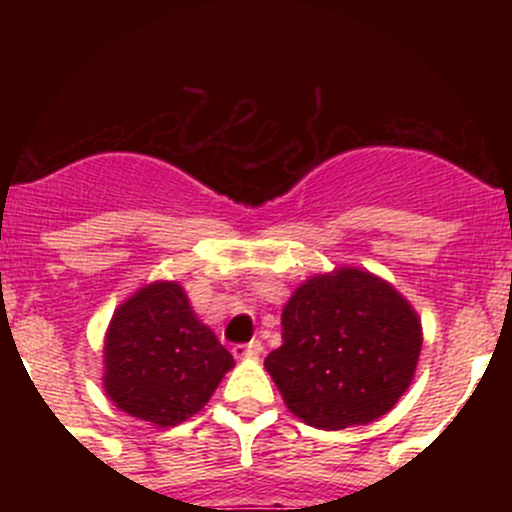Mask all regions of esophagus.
<instances>
[{"mask_svg": "<svg viewBox=\"0 0 512 512\" xmlns=\"http://www.w3.org/2000/svg\"><path fill=\"white\" fill-rule=\"evenodd\" d=\"M232 354H235V359H252V356H260L262 342L260 339H252V342L247 344H235V347H232Z\"/></svg>", "mask_w": 512, "mask_h": 512, "instance_id": "esophagus-1", "label": "esophagus"}]
</instances>
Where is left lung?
Returning <instances> with one entry per match:
<instances>
[{"label": "left lung", "mask_w": 512, "mask_h": 512, "mask_svg": "<svg viewBox=\"0 0 512 512\" xmlns=\"http://www.w3.org/2000/svg\"><path fill=\"white\" fill-rule=\"evenodd\" d=\"M421 322L369 272L342 267L304 282L282 312V347L267 354L287 409L327 431L394 409L414 379Z\"/></svg>", "instance_id": "1"}]
</instances>
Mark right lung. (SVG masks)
I'll return each instance as SVG.
<instances>
[{
  "instance_id": "right-lung-1",
  "label": "right lung",
  "mask_w": 512,
  "mask_h": 512,
  "mask_svg": "<svg viewBox=\"0 0 512 512\" xmlns=\"http://www.w3.org/2000/svg\"><path fill=\"white\" fill-rule=\"evenodd\" d=\"M103 354V389L113 404L163 428L198 414L235 366L175 282L148 285L123 302Z\"/></svg>"
}]
</instances>
